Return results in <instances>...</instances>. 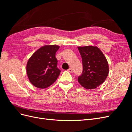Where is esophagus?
Masks as SVG:
<instances>
[{
    "mask_svg": "<svg viewBox=\"0 0 132 132\" xmlns=\"http://www.w3.org/2000/svg\"><path fill=\"white\" fill-rule=\"evenodd\" d=\"M68 71L69 72H70V73H72L73 72V69H72V68H69L68 69Z\"/></svg>",
    "mask_w": 132,
    "mask_h": 132,
    "instance_id": "obj_1",
    "label": "esophagus"
}]
</instances>
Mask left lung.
I'll return each instance as SVG.
<instances>
[{
  "label": "left lung",
  "instance_id": "obj_1",
  "mask_svg": "<svg viewBox=\"0 0 132 132\" xmlns=\"http://www.w3.org/2000/svg\"><path fill=\"white\" fill-rule=\"evenodd\" d=\"M82 58V73L78 82L86 89H94L105 81L109 73V63L98 47L93 46L78 47Z\"/></svg>",
  "mask_w": 132,
  "mask_h": 132
}]
</instances>
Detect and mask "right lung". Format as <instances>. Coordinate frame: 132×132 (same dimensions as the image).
I'll use <instances>...</instances> for the list:
<instances>
[{
  "label": "right lung",
  "instance_id": "add662e5",
  "mask_svg": "<svg viewBox=\"0 0 132 132\" xmlns=\"http://www.w3.org/2000/svg\"><path fill=\"white\" fill-rule=\"evenodd\" d=\"M57 45H46L39 48L27 63L26 71L31 83L39 89H45L56 81L61 73L57 68L55 53Z\"/></svg>",
  "mask_w": 132,
  "mask_h": 132
}]
</instances>
